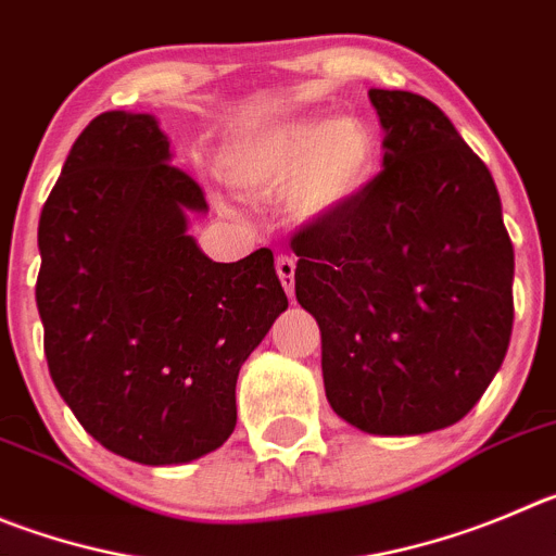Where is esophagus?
I'll return each instance as SVG.
<instances>
[{
	"mask_svg": "<svg viewBox=\"0 0 556 556\" xmlns=\"http://www.w3.org/2000/svg\"><path fill=\"white\" fill-rule=\"evenodd\" d=\"M277 274L282 279V288L285 293L293 295V285H295V261L290 254H279L277 257Z\"/></svg>",
	"mask_w": 556,
	"mask_h": 556,
	"instance_id": "34e87169",
	"label": "esophagus"
}]
</instances>
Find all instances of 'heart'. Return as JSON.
<instances>
[{
	"label": "heart",
	"mask_w": 556,
	"mask_h": 556,
	"mask_svg": "<svg viewBox=\"0 0 556 556\" xmlns=\"http://www.w3.org/2000/svg\"><path fill=\"white\" fill-rule=\"evenodd\" d=\"M376 139L359 117H302L268 128L227 153L225 175L254 194L290 186V205L315 219L354 200L372 175Z\"/></svg>",
	"instance_id": "obj_1"
}]
</instances>
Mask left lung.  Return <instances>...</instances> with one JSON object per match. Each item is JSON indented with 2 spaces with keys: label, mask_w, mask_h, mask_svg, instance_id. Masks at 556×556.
Returning a JSON list of instances; mask_svg holds the SVG:
<instances>
[{
  "label": "left lung",
  "mask_w": 556,
  "mask_h": 556,
  "mask_svg": "<svg viewBox=\"0 0 556 556\" xmlns=\"http://www.w3.org/2000/svg\"><path fill=\"white\" fill-rule=\"evenodd\" d=\"M383 169L290 238L295 299L320 326L331 408L365 433L455 425L502 367L513 331V243L489 167L447 114L370 90Z\"/></svg>",
  "instance_id": "1"
}]
</instances>
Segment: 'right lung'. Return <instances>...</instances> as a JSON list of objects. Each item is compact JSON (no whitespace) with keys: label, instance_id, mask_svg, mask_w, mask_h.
Wrapping results in <instances>:
<instances>
[{"label":"right lung","instance_id":"obj_1","mask_svg":"<svg viewBox=\"0 0 556 556\" xmlns=\"http://www.w3.org/2000/svg\"><path fill=\"white\" fill-rule=\"evenodd\" d=\"M186 211H207L205 191L155 117L128 112L90 121L40 211L51 381L96 442L144 466L227 442L238 370L288 307L271 249L214 263Z\"/></svg>","mask_w":556,"mask_h":556}]
</instances>
